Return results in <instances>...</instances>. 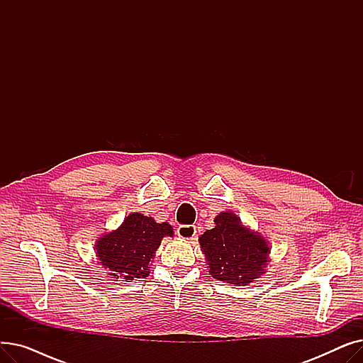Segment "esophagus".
<instances>
[{"mask_svg": "<svg viewBox=\"0 0 363 363\" xmlns=\"http://www.w3.org/2000/svg\"><path fill=\"white\" fill-rule=\"evenodd\" d=\"M178 237L184 238V240H194L197 230L194 225H179L178 230H177Z\"/></svg>", "mask_w": 363, "mask_h": 363, "instance_id": "34e87169", "label": "esophagus"}]
</instances>
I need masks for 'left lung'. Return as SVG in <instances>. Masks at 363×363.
<instances>
[{
	"mask_svg": "<svg viewBox=\"0 0 363 363\" xmlns=\"http://www.w3.org/2000/svg\"><path fill=\"white\" fill-rule=\"evenodd\" d=\"M216 226L200 237L201 250L208 263V272L219 281L247 285L264 272L271 253L266 240L247 230L230 212L215 219Z\"/></svg>",
	"mask_w": 363,
	"mask_h": 363,
	"instance_id": "1",
	"label": "left lung"
}]
</instances>
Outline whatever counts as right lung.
<instances>
[{"label": "right lung", "instance_id": "1", "mask_svg": "<svg viewBox=\"0 0 363 363\" xmlns=\"http://www.w3.org/2000/svg\"><path fill=\"white\" fill-rule=\"evenodd\" d=\"M172 234L169 223H157L141 213H132L116 231L103 235L95 244V250L113 278H145L150 272L148 263L162 238Z\"/></svg>", "mask_w": 363, "mask_h": 363}]
</instances>
